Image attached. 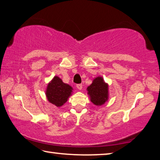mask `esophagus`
<instances>
[{
  "mask_svg": "<svg viewBox=\"0 0 160 160\" xmlns=\"http://www.w3.org/2000/svg\"><path fill=\"white\" fill-rule=\"evenodd\" d=\"M76 87L77 88L79 89V90H81L82 89V84H78V85H76Z\"/></svg>",
  "mask_w": 160,
  "mask_h": 160,
  "instance_id": "1",
  "label": "esophagus"
}]
</instances>
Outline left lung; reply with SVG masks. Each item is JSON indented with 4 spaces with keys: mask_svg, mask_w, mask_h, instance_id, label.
Instances as JSON below:
<instances>
[{
    "mask_svg": "<svg viewBox=\"0 0 160 160\" xmlns=\"http://www.w3.org/2000/svg\"><path fill=\"white\" fill-rule=\"evenodd\" d=\"M108 86L101 77L96 78L92 85L88 88V94L92 102L97 106H101L108 100Z\"/></svg>",
    "mask_w": 160,
    "mask_h": 160,
    "instance_id": "left-lung-1",
    "label": "left lung"
}]
</instances>
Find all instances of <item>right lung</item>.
Returning a JSON list of instances; mask_svg holds the SVG:
<instances>
[{
  "instance_id": "right-lung-1",
  "label": "right lung",
  "mask_w": 160,
  "mask_h": 160,
  "mask_svg": "<svg viewBox=\"0 0 160 160\" xmlns=\"http://www.w3.org/2000/svg\"><path fill=\"white\" fill-rule=\"evenodd\" d=\"M72 88L62 82V79L55 76L48 84L46 96L52 104L57 107L63 106L68 100L72 92Z\"/></svg>"
}]
</instances>
